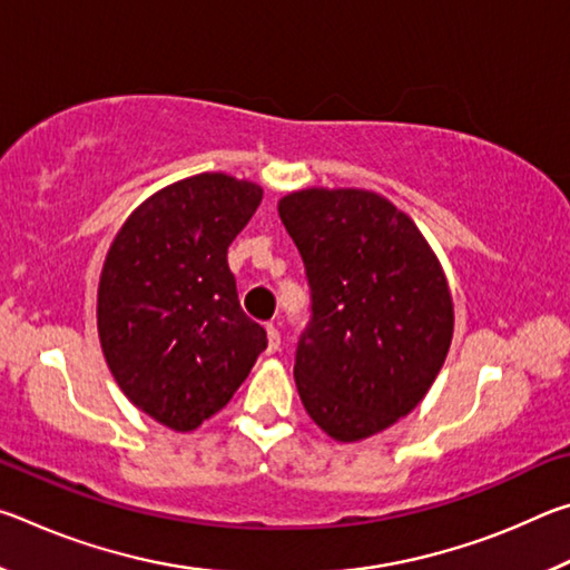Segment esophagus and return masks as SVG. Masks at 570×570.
Wrapping results in <instances>:
<instances>
[{"mask_svg":"<svg viewBox=\"0 0 570 570\" xmlns=\"http://www.w3.org/2000/svg\"><path fill=\"white\" fill-rule=\"evenodd\" d=\"M266 332H268V350H266V352L274 354V352L278 350V346H282V334H278V330H276L274 324H268Z\"/></svg>","mask_w":570,"mask_h":570,"instance_id":"1","label":"esophagus"}]
</instances>
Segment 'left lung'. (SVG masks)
I'll list each match as a JSON object with an SVG mask.
<instances>
[{"label": "left lung", "instance_id": "obj_1", "mask_svg": "<svg viewBox=\"0 0 570 570\" xmlns=\"http://www.w3.org/2000/svg\"><path fill=\"white\" fill-rule=\"evenodd\" d=\"M302 254L312 320L296 346L298 397L326 435H377L422 402L452 342V296L414 220L360 188L278 200Z\"/></svg>", "mask_w": 570, "mask_h": 570}]
</instances>
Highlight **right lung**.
<instances>
[{
	"instance_id": "obj_1",
	"label": "right lung",
	"mask_w": 570,
	"mask_h": 570,
	"mask_svg": "<svg viewBox=\"0 0 570 570\" xmlns=\"http://www.w3.org/2000/svg\"><path fill=\"white\" fill-rule=\"evenodd\" d=\"M262 198V186L226 173L178 180L132 210L105 256V362L135 407L176 432L224 410L266 350L226 258Z\"/></svg>"
}]
</instances>
